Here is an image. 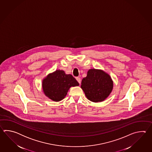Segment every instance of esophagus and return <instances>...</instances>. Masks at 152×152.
<instances>
[{
  "label": "esophagus",
  "instance_id": "obj_1",
  "mask_svg": "<svg viewBox=\"0 0 152 152\" xmlns=\"http://www.w3.org/2000/svg\"><path fill=\"white\" fill-rule=\"evenodd\" d=\"M76 79H77V82L79 83V84H80L81 83V79L80 77H76Z\"/></svg>",
  "mask_w": 152,
  "mask_h": 152
}]
</instances>
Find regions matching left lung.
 Returning a JSON list of instances; mask_svg holds the SVG:
<instances>
[{
	"label": "left lung",
	"instance_id": "8db88e82",
	"mask_svg": "<svg viewBox=\"0 0 152 152\" xmlns=\"http://www.w3.org/2000/svg\"><path fill=\"white\" fill-rule=\"evenodd\" d=\"M113 81L110 75L101 69H90L81 81V88L88 100L94 103L103 102L113 89Z\"/></svg>",
	"mask_w": 152,
	"mask_h": 152
}]
</instances>
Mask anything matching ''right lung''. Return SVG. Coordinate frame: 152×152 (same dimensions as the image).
Masks as SVG:
<instances>
[{"instance_id": "obj_1", "label": "right lung", "mask_w": 152, "mask_h": 152, "mask_svg": "<svg viewBox=\"0 0 152 152\" xmlns=\"http://www.w3.org/2000/svg\"><path fill=\"white\" fill-rule=\"evenodd\" d=\"M79 84L71 75H66L62 70H56L45 77L42 83L45 96L54 102H59L66 96L71 87Z\"/></svg>"}]
</instances>
